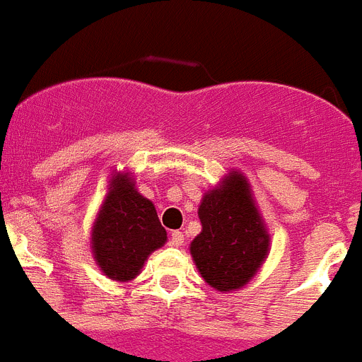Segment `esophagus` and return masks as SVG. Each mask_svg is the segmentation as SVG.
<instances>
[{
  "instance_id": "1",
  "label": "esophagus",
  "mask_w": 362,
  "mask_h": 362,
  "mask_svg": "<svg viewBox=\"0 0 362 362\" xmlns=\"http://www.w3.org/2000/svg\"><path fill=\"white\" fill-rule=\"evenodd\" d=\"M171 247H182V245H184V233L182 232H173L171 233Z\"/></svg>"
}]
</instances>
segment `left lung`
I'll list each match as a JSON object with an SVG mask.
<instances>
[{
	"label": "left lung",
	"mask_w": 362,
	"mask_h": 362,
	"mask_svg": "<svg viewBox=\"0 0 362 362\" xmlns=\"http://www.w3.org/2000/svg\"><path fill=\"white\" fill-rule=\"evenodd\" d=\"M199 218L202 230L189 252L202 279L217 293L243 289L270 252V233L247 176L228 171L204 193Z\"/></svg>",
	"instance_id": "left-lung-1"
}]
</instances>
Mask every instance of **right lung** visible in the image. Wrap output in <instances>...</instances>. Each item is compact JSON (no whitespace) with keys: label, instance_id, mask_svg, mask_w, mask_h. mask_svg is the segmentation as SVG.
Segmentation results:
<instances>
[{"label":"right lung","instance_id":"add662e5","mask_svg":"<svg viewBox=\"0 0 362 362\" xmlns=\"http://www.w3.org/2000/svg\"><path fill=\"white\" fill-rule=\"evenodd\" d=\"M165 243V228L153 202L136 189L134 175L114 169L90 233L95 265L106 278L127 284Z\"/></svg>","mask_w":362,"mask_h":362}]
</instances>
